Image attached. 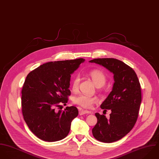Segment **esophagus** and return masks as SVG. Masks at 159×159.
<instances>
[{
    "label": "esophagus",
    "mask_w": 159,
    "mask_h": 159,
    "mask_svg": "<svg viewBox=\"0 0 159 159\" xmlns=\"http://www.w3.org/2000/svg\"><path fill=\"white\" fill-rule=\"evenodd\" d=\"M86 114H91V112L89 111H87V110H83V109H81L79 111V114L80 116H82V115H84Z\"/></svg>",
    "instance_id": "1"
}]
</instances>
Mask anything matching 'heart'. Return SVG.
<instances>
[{
  "label": "heart",
  "instance_id": "obj_1",
  "mask_svg": "<svg viewBox=\"0 0 159 159\" xmlns=\"http://www.w3.org/2000/svg\"><path fill=\"white\" fill-rule=\"evenodd\" d=\"M89 75L92 78L93 82L95 84L96 86H102L106 81V77L103 72L98 69H93L90 71ZM80 78L78 75H76L73 79L72 82V89L73 90H76L79 85ZM74 102L84 108L89 109L91 108L93 104L97 103L98 99L96 97L91 96L80 94L74 97Z\"/></svg>",
  "mask_w": 159,
  "mask_h": 159
}]
</instances>
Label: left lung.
<instances>
[{"label":"left lung","instance_id":"left-lung-1","mask_svg":"<svg viewBox=\"0 0 159 159\" xmlns=\"http://www.w3.org/2000/svg\"><path fill=\"white\" fill-rule=\"evenodd\" d=\"M90 63L100 64L114 74L112 90L101 104L102 109H111L110 118L96 113L97 123L92 129L96 139L110 143L127 134L138 117L141 102V85L134 70L114 58H97Z\"/></svg>","mask_w":159,"mask_h":159}]
</instances>
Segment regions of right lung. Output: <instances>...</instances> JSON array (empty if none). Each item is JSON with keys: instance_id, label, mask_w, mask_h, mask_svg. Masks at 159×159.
<instances>
[{"instance_id": "1", "label": "right lung", "mask_w": 159, "mask_h": 159, "mask_svg": "<svg viewBox=\"0 0 159 159\" xmlns=\"http://www.w3.org/2000/svg\"><path fill=\"white\" fill-rule=\"evenodd\" d=\"M84 61L79 58L48 62L27 75L21 91L22 112L29 128L39 139L54 142L68 134L78 109L70 106L56 112L55 107L67 102L70 74Z\"/></svg>"}]
</instances>
